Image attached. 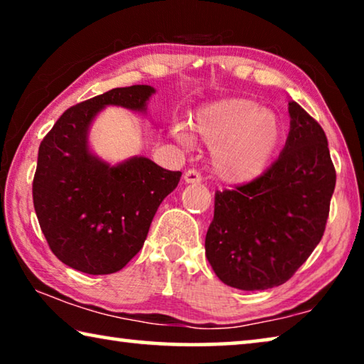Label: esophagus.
I'll return each instance as SVG.
<instances>
[{"label": "esophagus", "instance_id": "34e87169", "mask_svg": "<svg viewBox=\"0 0 364 364\" xmlns=\"http://www.w3.org/2000/svg\"><path fill=\"white\" fill-rule=\"evenodd\" d=\"M183 180H184V183H188V184H199L202 178L196 170H188V171H184Z\"/></svg>", "mask_w": 364, "mask_h": 364}]
</instances>
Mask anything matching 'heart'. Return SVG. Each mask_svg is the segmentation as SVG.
Here are the masks:
<instances>
[{
    "label": "heart",
    "instance_id": "obj_1",
    "mask_svg": "<svg viewBox=\"0 0 364 364\" xmlns=\"http://www.w3.org/2000/svg\"><path fill=\"white\" fill-rule=\"evenodd\" d=\"M193 132L212 149L215 176L228 184H245L257 180L268 168L281 143L282 127L273 110L244 97L213 101L194 115ZM176 138L191 143L181 127Z\"/></svg>",
    "mask_w": 364,
    "mask_h": 364
}]
</instances>
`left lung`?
<instances>
[{"mask_svg":"<svg viewBox=\"0 0 364 364\" xmlns=\"http://www.w3.org/2000/svg\"><path fill=\"white\" fill-rule=\"evenodd\" d=\"M284 149L257 180L217 191L205 255L226 286L264 291L284 284L323 237L336 188L328 138L289 102Z\"/></svg>","mask_w":364,"mask_h":364,"instance_id":"1","label":"left lung"}]
</instances>
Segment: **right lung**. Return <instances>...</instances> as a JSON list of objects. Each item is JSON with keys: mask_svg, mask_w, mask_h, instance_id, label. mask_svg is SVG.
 <instances>
[{"mask_svg": "<svg viewBox=\"0 0 364 364\" xmlns=\"http://www.w3.org/2000/svg\"><path fill=\"white\" fill-rule=\"evenodd\" d=\"M149 85L114 88L67 109L38 149L33 207L49 249L86 274L120 271L146 241L159 205L180 183L151 159L109 164L90 149V128L102 109L146 114Z\"/></svg>", "mask_w": 364, "mask_h": 364, "instance_id": "add662e5", "label": "right lung"}]
</instances>
